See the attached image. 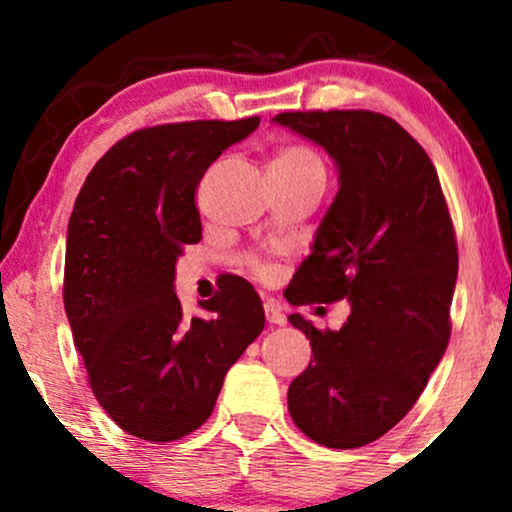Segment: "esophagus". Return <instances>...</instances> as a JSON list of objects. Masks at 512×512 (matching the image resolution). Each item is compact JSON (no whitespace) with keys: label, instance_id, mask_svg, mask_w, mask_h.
Wrapping results in <instances>:
<instances>
[{"label":"esophagus","instance_id":"1","mask_svg":"<svg viewBox=\"0 0 512 512\" xmlns=\"http://www.w3.org/2000/svg\"><path fill=\"white\" fill-rule=\"evenodd\" d=\"M264 315H267L269 325H286L284 310H281V305L276 303V301L264 303Z\"/></svg>","mask_w":512,"mask_h":512}]
</instances>
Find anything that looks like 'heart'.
<instances>
[{
	"mask_svg": "<svg viewBox=\"0 0 512 512\" xmlns=\"http://www.w3.org/2000/svg\"><path fill=\"white\" fill-rule=\"evenodd\" d=\"M272 166H284V168H303V166H317L320 168V161L313 151L303 149V146H284V149L276 151ZM257 269L264 272V269L257 264Z\"/></svg>",
	"mask_w": 512,
	"mask_h": 512,
	"instance_id": "1",
	"label": "heart"
}]
</instances>
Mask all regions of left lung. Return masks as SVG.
I'll list each match as a JSON object with an SVG mask.
<instances>
[{
  "mask_svg": "<svg viewBox=\"0 0 512 512\" xmlns=\"http://www.w3.org/2000/svg\"><path fill=\"white\" fill-rule=\"evenodd\" d=\"M272 122L322 146L339 173L286 301L351 305L342 330L289 315L313 346L289 387L291 419L325 448H361L407 416L448 349L457 281L450 211L431 158L392 117L310 110Z\"/></svg>",
  "mask_w": 512,
  "mask_h": 512,
  "instance_id": "obj_1",
  "label": "left lung"
}]
</instances>
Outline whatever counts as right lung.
Masks as SVG:
<instances>
[{
  "instance_id": "obj_1",
  "label": "right lung",
  "mask_w": 512,
  "mask_h": 512,
  "mask_svg": "<svg viewBox=\"0 0 512 512\" xmlns=\"http://www.w3.org/2000/svg\"><path fill=\"white\" fill-rule=\"evenodd\" d=\"M260 127L195 120L139 129L93 166L74 202L64 310L93 395L129 436L170 443L214 411L228 368L264 330L257 291L231 276L182 315L175 262L202 240L195 190L228 146Z\"/></svg>"
}]
</instances>
